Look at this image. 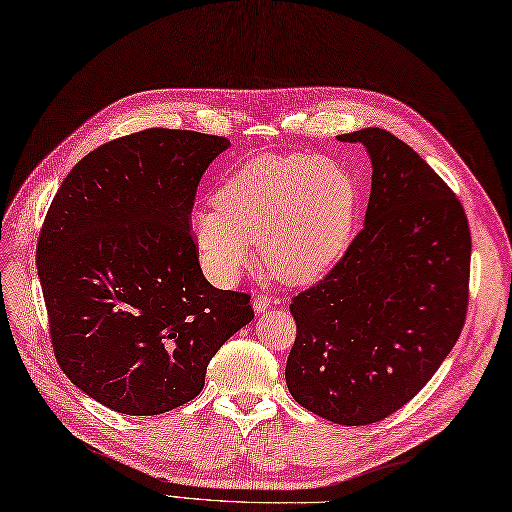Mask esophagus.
Listing matches in <instances>:
<instances>
[{
    "instance_id": "1",
    "label": "esophagus",
    "mask_w": 512,
    "mask_h": 512,
    "mask_svg": "<svg viewBox=\"0 0 512 512\" xmlns=\"http://www.w3.org/2000/svg\"><path fill=\"white\" fill-rule=\"evenodd\" d=\"M272 306V297L266 293H255L253 295V308L257 312H266Z\"/></svg>"
}]
</instances>
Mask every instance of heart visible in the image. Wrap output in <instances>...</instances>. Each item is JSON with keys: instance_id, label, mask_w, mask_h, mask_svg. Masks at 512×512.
Segmentation results:
<instances>
[{"instance_id": "b5f03b06", "label": "heart", "mask_w": 512, "mask_h": 512, "mask_svg": "<svg viewBox=\"0 0 512 512\" xmlns=\"http://www.w3.org/2000/svg\"><path fill=\"white\" fill-rule=\"evenodd\" d=\"M356 183L344 166L310 154L253 158L223 181L215 208L192 217L208 272L232 282L261 246L272 274L308 282L344 255L356 217Z\"/></svg>"}]
</instances>
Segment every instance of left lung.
Returning a JSON list of instances; mask_svg holds the SVG:
<instances>
[{
	"instance_id": "1",
	"label": "left lung",
	"mask_w": 512,
	"mask_h": 512,
	"mask_svg": "<svg viewBox=\"0 0 512 512\" xmlns=\"http://www.w3.org/2000/svg\"><path fill=\"white\" fill-rule=\"evenodd\" d=\"M339 141L363 143L371 156L365 225L335 266L291 299L297 335L285 377L301 407L365 426L407 405L458 342L470 230L451 187L388 130Z\"/></svg>"
}]
</instances>
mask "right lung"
Masks as SVG:
<instances>
[{"label": "right lung", "mask_w": 512, "mask_h": 512, "mask_svg": "<svg viewBox=\"0 0 512 512\" xmlns=\"http://www.w3.org/2000/svg\"><path fill=\"white\" fill-rule=\"evenodd\" d=\"M230 141L147 128L92 149L52 198L40 238L50 342L69 380L126 415L173 411L251 323V295L200 270L196 189Z\"/></svg>", "instance_id": "obj_1"}]
</instances>
